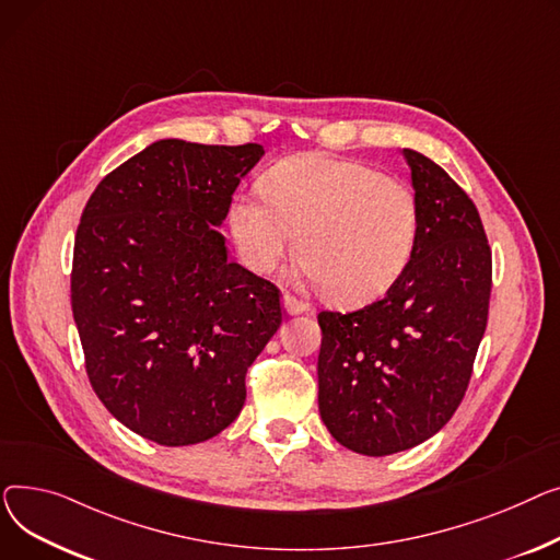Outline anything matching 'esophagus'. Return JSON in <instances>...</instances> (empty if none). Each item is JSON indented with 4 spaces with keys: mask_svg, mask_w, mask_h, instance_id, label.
Returning a JSON list of instances; mask_svg holds the SVG:
<instances>
[{
    "mask_svg": "<svg viewBox=\"0 0 560 560\" xmlns=\"http://www.w3.org/2000/svg\"><path fill=\"white\" fill-rule=\"evenodd\" d=\"M282 307H284V312L289 314V316H295V314H305L310 307L303 303V301H299V299H293L291 293H284V299H282Z\"/></svg>",
    "mask_w": 560,
    "mask_h": 560,
    "instance_id": "esophagus-1",
    "label": "esophagus"
}]
</instances>
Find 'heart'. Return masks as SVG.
<instances>
[{
  "instance_id": "b5f03b06",
  "label": "heart",
  "mask_w": 560,
  "mask_h": 560,
  "mask_svg": "<svg viewBox=\"0 0 560 560\" xmlns=\"http://www.w3.org/2000/svg\"><path fill=\"white\" fill-rule=\"evenodd\" d=\"M267 201L242 194L228 223L244 265L259 276L293 253L335 305H361L400 278L418 237V201L371 164L323 153L278 162L261 178Z\"/></svg>"
}]
</instances>
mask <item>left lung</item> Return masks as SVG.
<instances>
[{
  "mask_svg": "<svg viewBox=\"0 0 560 560\" xmlns=\"http://www.w3.org/2000/svg\"><path fill=\"white\" fill-rule=\"evenodd\" d=\"M402 153L420 217L405 271L364 310L318 314L320 418L366 456L443 430L466 396L488 320L492 265L475 203L434 160Z\"/></svg>",
  "mask_w": 560,
  "mask_h": 560,
  "instance_id": "left-lung-1",
  "label": "left lung"
}]
</instances>
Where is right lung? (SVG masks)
<instances>
[{
  "label": "right lung",
  "mask_w": 560,
  "mask_h": 560,
  "mask_svg": "<svg viewBox=\"0 0 560 560\" xmlns=\"http://www.w3.org/2000/svg\"><path fill=\"white\" fill-rule=\"evenodd\" d=\"M259 144L158 140L92 191L74 242L72 312L104 407L158 445L233 422L244 377L282 323L278 289L228 259L217 228Z\"/></svg>",
  "instance_id": "obj_1"
}]
</instances>
